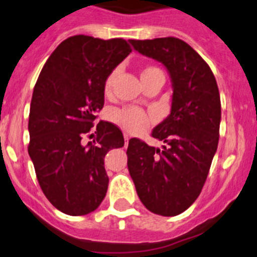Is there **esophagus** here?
Masks as SVG:
<instances>
[{
	"mask_svg": "<svg viewBox=\"0 0 257 257\" xmlns=\"http://www.w3.org/2000/svg\"><path fill=\"white\" fill-rule=\"evenodd\" d=\"M123 139H125V145H127L128 144V140H130V136H128L127 134H126V132H125V134H123Z\"/></svg>",
	"mask_w": 257,
	"mask_h": 257,
	"instance_id": "34e87169",
	"label": "esophagus"
}]
</instances>
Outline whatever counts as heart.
I'll return each mask as SVG.
<instances>
[{
  "mask_svg": "<svg viewBox=\"0 0 257 257\" xmlns=\"http://www.w3.org/2000/svg\"><path fill=\"white\" fill-rule=\"evenodd\" d=\"M161 71L156 67H146L141 72V78L149 77V76L159 73ZM115 78V72L111 73L105 82V91L108 92L111 85ZM112 118L116 123L121 126L123 130L130 132V134H137V132L144 131L147 126L150 125V117L142 110L137 107H127L123 110H117L112 113Z\"/></svg>",
  "mask_w": 257,
  "mask_h": 257,
  "instance_id": "1",
  "label": "heart"
}]
</instances>
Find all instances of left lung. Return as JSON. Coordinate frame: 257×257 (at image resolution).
<instances>
[{
  "label": "left lung",
  "instance_id": "left-lung-1",
  "mask_svg": "<svg viewBox=\"0 0 257 257\" xmlns=\"http://www.w3.org/2000/svg\"><path fill=\"white\" fill-rule=\"evenodd\" d=\"M135 51L161 62L172 85L170 115L152 130L162 149L131 139L127 166L147 210L176 216L199 197L218 144L221 102L211 68L175 37L128 40Z\"/></svg>",
  "mask_w": 257,
  "mask_h": 257
}]
</instances>
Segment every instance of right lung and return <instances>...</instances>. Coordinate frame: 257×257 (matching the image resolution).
<instances>
[{
  "mask_svg": "<svg viewBox=\"0 0 257 257\" xmlns=\"http://www.w3.org/2000/svg\"><path fill=\"white\" fill-rule=\"evenodd\" d=\"M131 52L122 39L68 37L48 57L34 88L30 107L29 155L48 201L66 215L95 211L108 186L106 154L125 144L122 132L100 121L105 82Z\"/></svg>",
  "mask_w": 257,
  "mask_h": 257,
  "instance_id": "obj_1",
  "label": "right lung"
}]
</instances>
